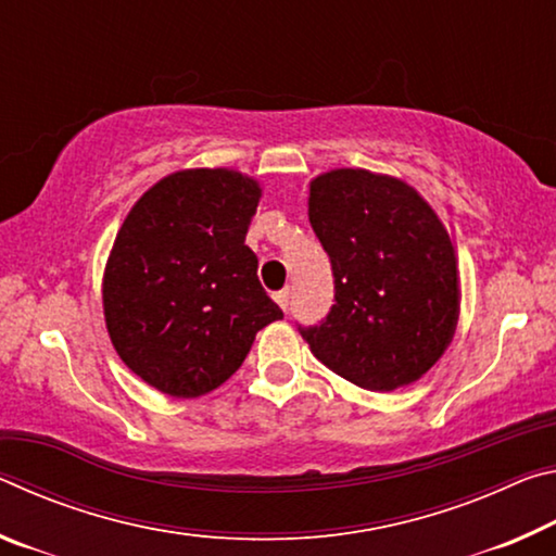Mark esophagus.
<instances>
[{"label":"esophagus","mask_w":556,"mask_h":556,"mask_svg":"<svg viewBox=\"0 0 556 556\" xmlns=\"http://www.w3.org/2000/svg\"><path fill=\"white\" fill-rule=\"evenodd\" d=\"M289 299H291V289L289 287L287 289H279L277 294H275V301H277L281 308H285V312L289 308Z\"/></svg>","instance_id":"34e87169"}]
</instances>
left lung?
I'll return each instance as SVG.
<instances>
[{
	"mask_svg": "<svg viewBox=\"0 0 556 556\" xmlns=\"http://www.w3.org/2000/svg\"><path fill=\"white\" fill-rule=\"evenodd\" d=\"M308 220L331 257L336 304L299 328L328 370L392 392L434 368L456 333L460 279L434 208L402 178L333 168L308 188Z\"/></svg>",
	"mask_w": 556,
	"mask_h": 556,
	"instance_id": "1",
	"label": "left lung"
}]
</instances>
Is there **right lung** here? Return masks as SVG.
Segmentation results:
<instances>
[{
  "mask_svg": "<svg viewBox=\"0 0 556 556\" xmlns=\"http://www.w3.org/2000/svg\"><path fill=\"white\" fill-rule=\"evenodd\" d=\"M262 188L235 168H184L127 213L102 275L110 341L168 397H201L230 378L281 308L244 244Z\"/></svg>",
  "mask_w": 556,
  "mask_h": 556,
  "instance_id": "right-lung-1",
  "label": "right lung"
}]
</instances>
